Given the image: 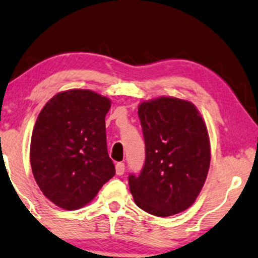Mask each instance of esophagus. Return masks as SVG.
<instances>
[{
    "mask_svg": "<svg viewBox=\"0 0 258 258\" xmlns=\"http://www.w3.org/2000/svg\"><path fill=\"white\" fill-rule=\"evenodd\" d=\"M115 170H116L117 175H122L123 173H124V164H123L122 162L117 163L116 165H115Z\"/></svg>",
    "mask_w": 258,
    "mask_h": 258,
    "instance_id": "obj_1",
    "label": "esophagus"
}]
</instances>
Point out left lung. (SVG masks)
<instances>
[{
  "label": "left lung",
  "mask_w": 258,
  "mask_h": 258,
  "mask_svg": "<svg viewBox=\"0 0 258 258\" xmlns=\"http://www.w3.org/2000/svg\"><path fill=\"white\" fill-rule=\"evenodd\" d=\"M145 163L129 187L141 210L171 216L191 206L207 178L211 144L206 124L192 102L160 96L138 106Z\"/></svg>",
  "instance_id": "obj_1"
}]
</instances>
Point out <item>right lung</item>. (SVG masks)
Instances as JSON below:
<instances>
[{"label":"right lung","instance_id":"add662e5","mask_svg":"<svg viewBox=\"0 0 258 258\" xmlns=\"http://www.w3.org/2000/svg\"><path fill=\"white\" fill-rule=\"evenodd\" d=\"M110 100L89 91L55 94L37 117L30 163L40 191L58 207L79 210L114 177L104 117Z\"/></svg>","mask_w":258,"mask_h":258}]
</instances>
